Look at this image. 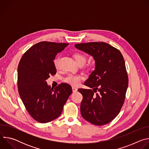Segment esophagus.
I'll list each match as a JSON object with an SVG mask.
<instances>
[{
	"label": "esophagus",
	"mask_w": 149,
	"mask_h": 149,
	"mask_svg": "<svg viewBox=\"0 0 149 149\" xmlns=\"http://www.w3.org/2000/svg\"><path fill=\"white\" fill-rule=\"evenodd\" d=\"M72 91H73L74 93H75V92L77 91V88H75V87H72Z\"/></svg>",
	"instance_id": "34e87169"
}]
</instances>
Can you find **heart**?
<instances>
[{"instance_id":"1","label":"heart","mask_w":149,"mask_h":149,"mask_svg":"<svg viewBox=\"0 0 149 149\" xmlns=\"http://www.w3.org/2000/svg\"><path fill=\"white\" fill-rule=\"evenodd\" d=\"M74 58L77 62V64L78 63H82L84 65L86 63L87 61V58L84 54L81 53H75L74 54ZM59 56L55 58L54 61V64L55 67L57 69L59 67ZM83 79V77L80 75H74V74H68L67 77L63 78V81L65 82L70 84L72 86H78L80 83L81 81Z\"/></svg>"}]
</instances>
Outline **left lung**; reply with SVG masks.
<instances>
[{"label":"left lung","mask_w":149,"mask_h":149,"mask_svg":"<svg viewBox=\"0 0 149 149\" xmlns=\"http://www.w3.org/2000/svg\"><path fill=\"white\" fill-rule=\"evenodd\" d=\"M74 46L91 55L95 63V70L84 82L93 90H78L83 97L81 114L93 124H107L119 114L128 87L124 58L118 49L105 42H93Z\"/></svg>","instance_id":"obj_1"}]
</instances>
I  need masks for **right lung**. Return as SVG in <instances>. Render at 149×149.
Here are the masks:
<instances>
[{"label":"right lung","mask_w":149,"mask_h":149,"mask_svg":"<svg viewBox=\"0 0 149 149\" xmlns=\"http://www.w3.org/2000/svg\"><path fill=\"white\" fill-rule=\"evenodd\" d=\"M66 43L42 41L31 47L21 58L17 68V87L25 107L36 121L46 123L58 118L72 90L61 83L54 89L46 80L56 74L54 60Z\"/></svg>","instance_id":"right-lung-1"}]
</instances>
